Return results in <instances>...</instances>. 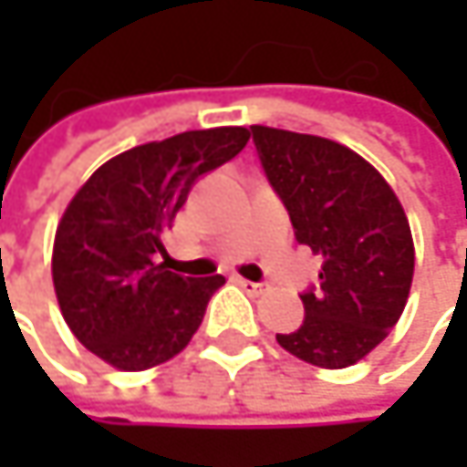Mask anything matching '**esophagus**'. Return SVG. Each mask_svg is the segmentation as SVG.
Instances as JSON below:
<instances>
[{"mask_svg":"<svg viewBox=\"0 0 467 467\" xmlns=\"http://www.w3.org/2000/svg\"><path fill=\"white\" fill-rule=\"evenodd\" d=\"M237 284L248 292V295H262L267 289V284H259V281H248V278H237Z\"/></svg>","mask_w":467,"mask_h":467,"instance_id":"34e87169","label":"esophagus"}]
</instances>
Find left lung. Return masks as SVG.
I'll use <instances>...</instances> for the list:
<instances>
[{
    "label": "left lung",
    "mask_w": 467,
    "mask_h": 467,
    "mask_svg": "<svg viewBox=\"0 0 467 467\" xmlns=\"http://www.w3.org/2000/svg\"><path fill=\"white\" fill-rule=\"evenodd\" d=\"M267 183L297 243L322 256L319 284L300 300L306 319L278 343L319 368H348L398 325L411 278V227L389 183L340 142L251 127Z\"/></svg>",
    "instance_id": "8db88e82"
}]
</instances>
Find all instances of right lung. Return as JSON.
<instances>
[{"label":"right lung","mask_w":467,"mask_h":467,"mask_svg":"<svg viewBox=\"0 0 467 467\" xmlns=\"http://www.w3.org/2000/svg\"><path fill=\"white\" fill-rule=\"evenodd\" d=\"M248 138L243 127H219L145 142L105 161L72 197L53 243V286L91 354L145 370L186 348L224 275L167 270L161 240L192 186Z\"/></svg>","instance_id":"1"}]
</instances>
